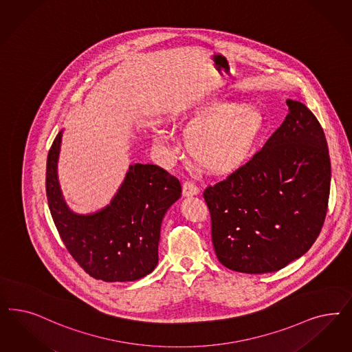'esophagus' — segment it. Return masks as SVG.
Segmentation results:
<instances>
[{
	"label": "esophagus",
	"instance_id": "34e87169",
	"mask_svg": "<svg viewBox=\"0 0 352 352\" xmlns=\"http://www.w3.org/2000/svg\"><path fill=\"white\" fill-rule=\"evenodd\" d=\"M199 189L195 186L192 182H185L182 185V195L184 197H192V195H198Z\"/></svg>",
	"mask_w": 352,
	"mask_h": 352
}]
</instances>
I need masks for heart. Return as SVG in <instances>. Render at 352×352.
Instances as JSON below:
<instances>
[{
	"mask_svg": "<svg viewBox=\"0 0 352 352\" xmlns=\"http://www.w3.org/2000/svg\"><path fill=\"white\" fill-rule=\"evenodd\" d=\"M175 120L190 126L185 135L189 157L214 175H229L254 154L265 126V118L254 104L234 103L210 96L176 113ZM170 135L154 132V142L166 146Z\"/></svg>",
	"mask_w": 352,
	"mask_h": 352,
	"instance_id": "1",
	"label": "heart"
}]
</instances>
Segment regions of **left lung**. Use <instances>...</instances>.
<instances>
[{"label":"left lung","mask_w":352,"mask_h":352,"mask_svg":"<svg viewBox=\"0 0 352 352\" xmlns=\"http://www.w3.org/2000/svg\"><path fill=\"white\" fill-rule=\"evenodd\" d=\"M286 103L284 123L261 151L204 190L216 256L236 272L280 271L311 249L325 220L327 138L303 103Z\"/></svg>","instance_id":"left-lung-1"}]
</instances>
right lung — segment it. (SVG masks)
Instances as JSON below:
<instances>
[{"label":"right lung","instance_id":"right-lung-1","mask_svg":"<svg viewBox=\"0 0 352 352\" xmlns=\"http://www.w3.org/2000/svg\"><path fill=\"white\" fill-rule=\"evenodd\" d=\"M62 133L47 154L46 197L68 252L97 280L126 283L145 277L158 264L162 220L182 197V184L158 166L135 163L110 204L93 214H76L65 202L58 182Z\"/></svg>","mask_w":352,"mask_h":352}]
</instances>
